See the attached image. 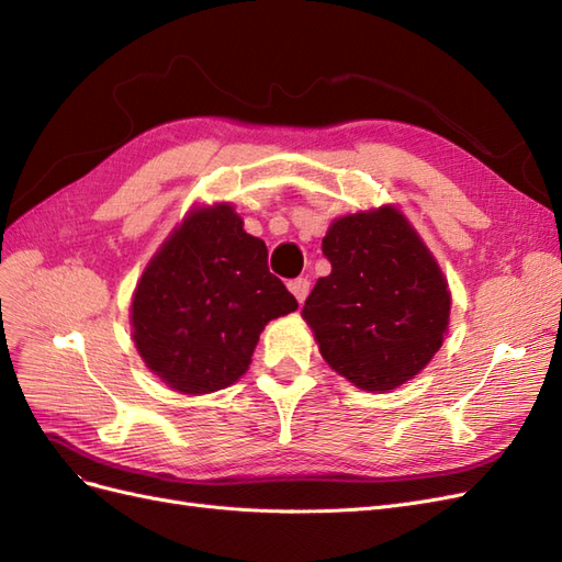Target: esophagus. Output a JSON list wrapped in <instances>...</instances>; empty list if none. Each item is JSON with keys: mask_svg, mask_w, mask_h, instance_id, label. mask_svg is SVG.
I'll return each mask as SVG.
<instances>
[{"mask_svg": "<svg viewBox=\"0 0 562 562\" xmlns=\"http://www.w3.org/2000/svg\"><path fill=\"white\" fill-rule=\"evenodd\" d=\"M288 288H291V293L295 295V300L300 304L307 300V295H310V281L307 279H295V281L288 283Z\"/></svg>", "mask_w": 562, "mask_h": 562, "instance_id": "esophagus-1", "label": "esophagus"}]
</instances>
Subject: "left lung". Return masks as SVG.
<instances>
[{
  "label": "left lung",
  "mask_w": 562,
  "mask_h": 562,
  "mask_svg": "<svg viewBox=\"0 0 562 562\" xmlns=\"http://www.w3.org/2000/svg\"><path fill=\"white\" fill-rule=\"evenodd\" d=\"M333 271L302 307L326 363L363 391L396 389L427 368L450 326V288L427 244L391 203L335 217Z\"/></svg>",
  "instance_id": "8db88e82"
}]
</instances>
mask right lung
I'll list each match as a JSON object with an SVG mask.
<instances>
[{"mask_svg":"<svg viewBox=\"0 0 562 562\" xmlns=\"http://www.w3.org/2000/svg\"><path fill=\"white\" fill-rule=\"evenodd\" d=\"M295 310L265 241L223 201L187 211L151 255L133 291L131 335L149 372L201 396L239 380L267 323Z\"/></svg>","mask_w":562,"mask_h":562,"instance_id":"right-lung-1","label":"right lung"}]
</instances>
